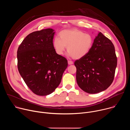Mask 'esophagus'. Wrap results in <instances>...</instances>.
<instances>
[{
  "mask_svg": "<svg viewBox=\"0 0 130 130\" xmlns=\"http://www.w3.org/2000/svg\"><path fill=\"white\" fill-rule=\"evenodd\" d=\"M68 65H72V64H73V62H72L71 61H68Z\"/></svg>",
  "mask_w": 130,
  "mask_h": 130,
  "instance_id": "34e87169",
  "label": "esophagus"
}]
</instances>
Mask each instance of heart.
I'll return each mask as SVG.
<instances>
[{"mask_svg": "<svg viewBox=\"0 0 130 130\" xmlns=\"http://www.w3.org/2000/svg\"><path fill=\"white\" fill-rule=\"evenodd\" d=\"M59 39L55 38L52 43L53 47L59 55H63L67 47L68 55L75 59H80L90 50L93 38L88 33L77 29H66L59 34Z\"/></svg>", "mask_w": 130, "mask_h": 130, "instance_id": "b5f03b06", "label": "heart"}]
</instances>
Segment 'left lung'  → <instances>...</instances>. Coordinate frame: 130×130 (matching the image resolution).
<instances>
[{
	"instance_id": "1",
	"label": "left lung",
	"mask_w": 130,
	"mask_h": 130,
	"mask_svg": "<svg viewBox=\"0 0 130 130\" xmlns=\"http://www.w3.org/2000/svg\"><path fill=\"white\" fill-rule=\"evenodd\" d=\"M117 63L113 44L99 32L88 53L75 62L78 85L88 94L105 90L113 81Z\"/></svg>"
}]
</instances>
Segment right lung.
Wrapping results in <instances>:
<instances>
[{
  "instance_id": "right-lung-1",
  "label": "right lung",
  "mask_w": 130,
  "mask_h": 130,
  "mask_svg": "<svg viewBox=\"0 0 130 130\" xmlns=\"http://www.w3.org/2000/svg\"><path fill=\"white\" fill-rule=\"evenodd\" d=\"M54 30L51 28L28 35L17 50V67L32 91L47 96L61 83L67 60L58 54L52 45Z\"/></svg>"
}]
</instances>
